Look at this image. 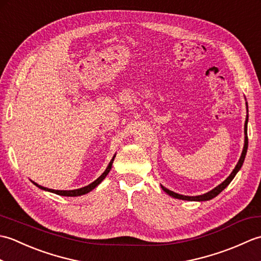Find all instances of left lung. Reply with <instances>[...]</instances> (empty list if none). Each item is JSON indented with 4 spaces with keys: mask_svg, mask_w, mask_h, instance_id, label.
Here are the masks:
<instances>
[{
    "mask_svg": "<svg viewBox=\"0 0 261 261\" xmlns=\"http://www.w3.org/2000/svg\"><path fill=\"white\" fill-rule=\"evenodd\" d=\"M247 123H248V118L246 119V123H245V135H246V137H245V147H243V150H242V153H241V157H240V159H239V162H238V164H237V166H236V168L233 169V171H232L231 175H230V176L228 177V178H226V179L222 182V184H220L219 186H216V187L214 188V190H212L211 192H208V193H206V194H203V195H198V196H185V195H180V194H177V193L171 192V191L167 190V188H166V187L162 186L163 190H164L166 193H167L168 195H170L171 197H175V198H178V199H185V201H199V202H202V201H208V199H212L213 197L218 196L219 194H220L221 192H222L226 186H228V185L230 184L231 180L234 178V176L237 175L238 171L240 170V168H241V166H242L243 162H245L246 153H247V149H248Z\"/></svg>",
    "mask_w": 261,
    "mask_h": 261,
    "instance_id": "obj_1",
    "label": "left lung"
}]
</instances>
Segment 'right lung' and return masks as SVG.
<instances>
[{"label":"right lung","mask_w":261,"mask_h":261,"mask_svg":"<svg viewBox=\"0 0 261 261\" xmlns=\"http://www.w3.org/2000/svg\"><path fill=\"white\" fill-rule=\"evenodd\" d=\"M114 157H115V156H114ZM114 157H113L112 160H111V162H110V164H109V166H108V168L105 169L104 173H103L101 176H99L96 180H94V181L92 182V184H90V185H87V186L83 187V188H80V190H74V191H55V190H50V188L42 187V186H40V185L36 184V182H33V184H35L36 186H38L39 188H41V190L51 192V193L57 194V195H62V196H81V195H84V194H86V193H88V192H91L92 190H94V188H95V187L99 184V182H101V181L105 178V177H107V175L110 173L111 168H112V164H113Z\"/></svg>","instance_id":"right-lung-1"}]
</instances>
